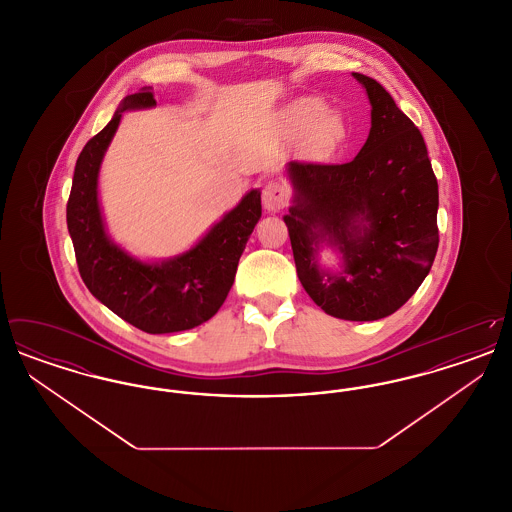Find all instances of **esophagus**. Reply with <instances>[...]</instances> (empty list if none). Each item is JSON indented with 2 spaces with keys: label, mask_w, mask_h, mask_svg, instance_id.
Returning <instances> with one entry per match:
<instances>
[{
  "label": "esophagus",
  "mask_w": 512,
  "mask_h": 512,
  "mask_svg": "<svg viewBox=\"0 0 512 512\" xmlns=\"http://www.w3.org/2000/svg\"><path fill=\"white\" fill-rule=\"evenodd\" d=\"M263 205L270 213H278L288 205V188L282 182H268L263 188Z\"/></svg>",
  "instance_id": "esophagus-1"
}]
</instances>
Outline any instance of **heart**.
Wrapping results in <instances>:
<instances>
[{
    "label": "heart",
    "mask_w": 512,
    "mask_h": 512,
    "mask_svg": "<svg viewBox=\"0 0 512 512\" xmlns=\"http://www.w3.org/2000/svg\"><path fill=\"white\" fill-rule=\"evenodd\" d=\"M284 124L292 136H303L313 157H326L340 144V119L322 99H295L284 111Z\"/></svg>",
    "instance_id": "b5f03b06"
}]
</instances>
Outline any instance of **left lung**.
Returning <instances> with one entry per match:
<instances>
[{
    "label": "left lung",
    "instance_id": "obj_1",
    "mask_svg": "<svg viewBox=\"0 0 512 512\" xmlns=\"http://www.w3.org/2000/svg\"><path fill=\"white\" fill-rule=\"evenodd\" d=\"M370 101V132L343 165L290 161L284 222L301 286L330 317L378 320L405 305L438 251V180L414 122L374 78L353 73ZM328 244L334 273L317 263Z\"/></svg>",
    "mask_w": 512,
    "mask_h": 512
}]
</instances>
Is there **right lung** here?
Instances as JSON below:
<instances>
[{
  "label": "right lung",
  "mask_w": 512,
  "mask_h": 512,
  "mask_svg": "<svg viewBox=\"0 0 512 512\" xmlns=\"http://www.w3.org/2000/svg\"><path fill=\"white\" fill-rule=\"evenodd\" d=\"M155 105L149 88L126 96L109 124L84 146L74 167L67 226L80 276L92 295L147 334H172L195 328L219 311L261 219V192H247L194 247L171 259L149 263L115 244L99 207L101 161L122 113Z\"/></svg>",
  "instance_id": "add662e5"
}]
</instances>
